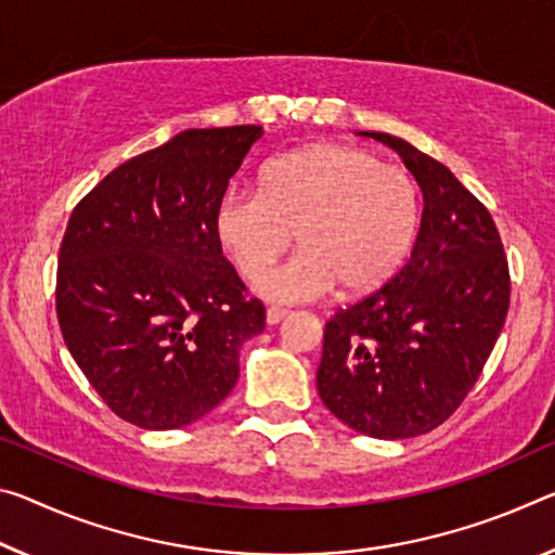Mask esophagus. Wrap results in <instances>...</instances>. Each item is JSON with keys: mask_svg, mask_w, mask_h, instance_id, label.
Segmentation results:
<instances>
[{"mask_svg": "<svg viewBox=\"0 0 555 555\" xmlns=\"http://www.w3.org/2000/svg\"><path fill=\"white\" fill-rule=\"evenodd\" d=\"M286 309H279V306H269L267 309V323L269 325H276L281 319H286Z\"/></svg>", "mask_w": 555, "mask_h": 555, "instance_id": "34e87169", "label": "esophagus"}]
</instances>
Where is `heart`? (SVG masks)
I'll return each instance as SVG.
<instances>
[{
  "mask_svg": "<svg viewBox=\"0 0 555 555\" xmlns=\"http://www.w3.org/2000/svg\"><path fill=\"white\" fill-rule=\"evenodd\" d=\"M420 227V192L400 165L356 145L321 143L271 160L257 195L230 190L215 212L217 240L257 281L294 242L298 251L261 281L274 301H309L338 286L356 296L402 267Z\"/></svg>",
  "mask_w": 555,
  "mask_h": 555,
  "instance_id": "obj_1",
  "label": "heart"
}]
</instances>
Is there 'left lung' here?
<instances>
[{
	"label": "left lung",
	"mask_w": 555,
	"mask_h": 555,
	"mask_svg": "<svg viewBox=\"0 0 555 555\" xmlns=\"http://www.w3.org/2000/svg\"><path fill=\"white\" fill-rule=\"evenodd\" d=\"M398 151L425 199L408 263L373 294L325 321L315 385L325 408L377 439L425 435L450 420L494 350L512 276L489 209L408 140Z\"/></svg>",
	"instance_id": "obj_1"
}]
</instances>
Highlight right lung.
I'll return each mask as SVG.
<instances>
[{
  "mask_svg": "<svg viewBox=\"0 0 555 555\" xmlns=\"http://www.w3.org/2000/svg\"><path fill=\"white\" fill-rule=\"evenodd\" d=\"M261 126L192 128L118 165L78 202L56 269L61 336L120 420L178 429L240 377L267 323L222 254L215 212Z\"/></svg>",
  "mask_w": 555,
  "mask_h": 555,
  "instance_id": "1",
  "label": "right lung"
}]
</instances>
